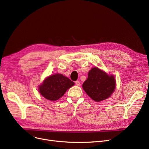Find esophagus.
<instances>
[{
  "label": "esophagus",
  "instance_id": "esophagus-1",
  "mask_svg": "<svg viewBox=\"0 0 149 149\" xmlns=\"http://www.w3.org/2000/svg\"><path fill=\"white\" fill-rule=\"evenodd\" d=\"M75 84H76L77 86H80V83L79 82V81H76L75 82Z\"/></svg>",
  "mask_w": 149,
  "mask_h": 149
}]
</instances>
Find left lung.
<instances>
[{
    "label": "left lung",
    "instance_id": "left-lung-1",
    "mask_svg": "<svg viewBox=\"0 0 149 149\" xmlns=\"http://www.w3.org/2000/svg\"><path fill=\"white\" fill-rule=\"evenodd\" d=\"M115 84L113 75L109 76L95 67L89 72L88 79L83 84V88L92 100L98 102L111 97Z\"/></svg>",
    "mask_w": 149,
    "mask_h": 149
}]
</instances>
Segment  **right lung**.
I'll use <instances>...</instances> for the list:
<instances>
[{
    "label": "right lung",
    "instance_id": "add662e5",
    "mask_svg": "<svg viewBox=\"0 0 149 149\" xmlns=\"http://www.w3.org/2000/svg\"><path fill=\"white\" fill-rule=\"evenodd\" d=\"M74 85V83L62 74L51 75L39 86V92L46 99L56 101L65 94L66 91Z\"/></svg>",
    "mask_w": 149,
    "mask_h": 149
}]
</instances>
